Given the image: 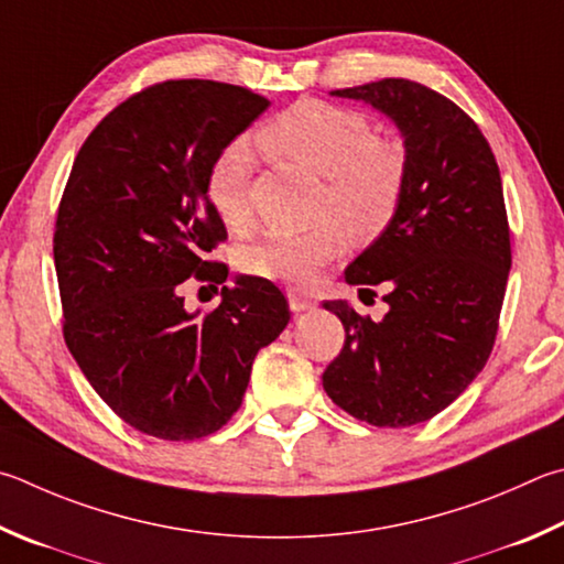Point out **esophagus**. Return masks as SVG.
<instances>
[{"instance_id":"34e87169","label":"esophagus","mask_w":564,"mask_h":564,"mask_svg":"<svg viewBox=\"0 0 564 564\" xmlns=\"http://www.w3.org/2000/svg\"><path fill=\"white\" fill-rule=\"evenodd\" d=\"M289 305H291V311L301 313V311L313 308L315 303H313V299H308V295L301 293V291H289Z\"/></svg>"}]
</instances>
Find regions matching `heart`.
Returning <instances> with one entry per match:
<instances>
[{"mask_svg": "<svg viewBox=\"0 0 564 564\" xmlns=\"http://www.w3.org/2000/svg\"><path fill=\"white\" fill-rule=\"evenodd\" d=\"M259 145L273 160L325 177L321 217H335L303 234H269L241 251V269L265 281L305 289L323 265L347 249L345 224L360 237L382 231L402 202L406 162L402 150L375 135L372 122L352 108L299 100L259 130ZM253 152L237 138L207 170L212 209L231 229L251 219Z\"/></svg>", "mask_w": 564, "mask_h": 564, "instance_id": "b5f03b06", "label": "heart"}]
</instances>
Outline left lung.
<instances>
[{
    "mask_svg": "<svg viewBox=\"0 0 564 564\" xmlns=\"http://www.w3.org/2000/svg\"><path fill=\"white\" fill-rule=\"evenodd\" d=\"M333 96L394 120L406 180L392 221L345 271L362 291L384 283L389 311L375 323L345 301H325L345 345L323 387L372 426L429 422L476 380L498 335L510 271L498 162L476 122L416 80L382 78Z\"/></svg>",
    "mask_w": 564,
    "mask_h": 564,
    "instance_id": "left-lung-1",
    "label": "left lung"
}]
</instances>
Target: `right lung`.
<instances>
[{
    "label": "right lung",
    "mask_w": 564,
    "mask_h": 564,
    "mask_svg": "<svg viewBox=\"0 0 564 564\" xmlns=\"http://www.w3.org/2000/svg\"><path fill=\"white\" fill-rule=\"evenodd\" d=\"M271 104L249 88L182 78L122 100L74 160L54 231L64 340L90 387L122 422L165 442H194L229 422L256 352L289 325L271 281L239 275L212 313H187L194 279L227 227L207 197V170Z\"/></svg>",
    "instance_id": "obj_1"
}]
</instances>
